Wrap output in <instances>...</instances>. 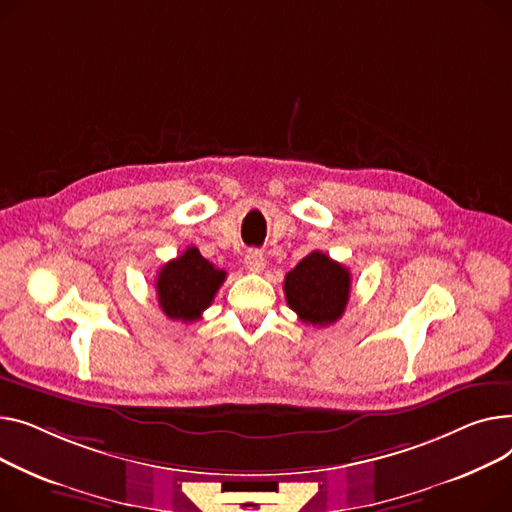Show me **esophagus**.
I'll list each match as a JSON object with an SVG mask.
<instances>
[{
    "instance_id": "1",
    "label": "esophagus",
    "mask_w": 512,
    "mask_h": 512,
    "mask_svg": "<svg viewBox=\"0 0 512 512\" xmlns=\"http://www.w3.org/2000/svg\"><path fill=\"white\" fill-rule=\"evenodd\" d=\"M246 266L250 268V270H254V273H262L264 270V266H266V258H264V254L260 252V250H248L246 252Z\"/></svg>"
}]
</instances>
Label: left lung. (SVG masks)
<instances>
[{
	"label": "left lung",
	"instance_id": "left-lung-1",
	"mask_svg": "<svg viewBox=\"0 0 512 512\" xmlns=\"http://www.w3.org/2000/svg\"><path fill=\"white\" fill-rule=\"evenodd\" d=\"M283 289L289 308L299 320L328 326L337 322L347 308L351 275L343 264L316 250L289 270Z\"/></svg>",
	"mask_w": 512,
	"mask_h": 512
}]
</instances>
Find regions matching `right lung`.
Segmentation results:
<instances>
[{
    "label": "right lung",
    "instance_id": "1",
    "mask_svg": "<svg viewBox=\"0 0 512 512\" xmlns=\"http://www.w3.org/2000/svg\"><path fill=\"white\" fill-rule=\"evenodd\" d=\"M227 273L208 262L198 248L169 260L157 273V297L163 314L171 320L194 322L213 304Z\"/></svg>",
    "mask_w": 512,
    "mask_h": 512
}]
</instances>
